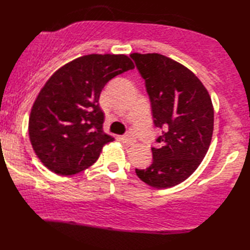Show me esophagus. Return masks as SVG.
Returning <instances> with one entry per match:
<instances>
[{"mask_svg": "<svg viewBox=\"0 0 250 250\" xmlns=\"http://www.w3.org/2000/svg\"><path fill=\"white\" fill-rule=\"evenodd\" d=\"M122 141H123V143H125L126 145H134V143L136 142L135 141L134 136L130 133H127L126 135H124V136L122 137Z\"/></svg>", "mask_w": 250, "mask_h": 250, "instance_id": "obj_1", "label": "esophagus"}]
</instances>
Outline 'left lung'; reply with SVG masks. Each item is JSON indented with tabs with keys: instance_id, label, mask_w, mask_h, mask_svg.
Returning <instances> with one entry per match:
<instances>
[{
	"instance_id": "obj_1",
	"label": "left lung",
	"mask_w": 250,
	"mask_h": 250,
	"mask_svg": "<svg viewBox=\"0 0 250 250\" xmlns=\"http://www.w3.org/2000/svg\"><path fill=\"white\" fill-rule=\"evenodd\" d=\"M145 80L156 127L163 135L152 147V164L136 169L142 181L156 189L189 178L207 155L212 141V100L198 77L185 65L160 54L130 55Z\"/></svg>"
}]
</instances>
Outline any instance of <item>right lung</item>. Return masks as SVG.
Wrapping results in <instances>:
<instances>
[{"label":"right lung","instance_id":"right-lung-1","mask_svg":"<svg viewBox=\"0 0 250 250\" xmlns=\"http://www.w3.org/2000/svg\"><path fill=\"white\" fill-rule=\"evenodd\" d=\"M134 69L125 55L92 54L57 70L39 92L30 111L28 133L42 165L72 176L93 165L105 144L100 94L114 77Z\"/></svg>","mask_w":250,"mask_h":250}]
</instances>
